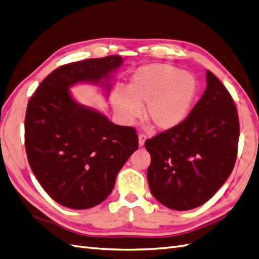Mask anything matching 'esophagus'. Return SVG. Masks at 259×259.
Returning <instances> with one entry per match:
<instances>
[{"instance_id": "34e87169", "label": "esophagus", "mask_w": 259, "mask_h": 259, "mask_svg": "<svg viewBox=\"0 0 259 259\" xmlns=\"http://www.w3.org/2000/svg\"><path fill=\"white\" fill-rule=\"evenodd\" d=\"M146 139H147V136H146V135H144V134H140V135H139V146H140V147L143 146L144 141H146Z\"/></svg>"}]
</instances>
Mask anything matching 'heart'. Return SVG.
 Instances as JSON below:
<instances>
[{"label": "heart", "instance_id": "obj_1", "mask_svg": "<svg viewBox=\"0 0 259 259\" xmlns=\"http://www.w3.org/2000/svg\"><path fill=\"white\" fill-rule=\"evenodd\" d=\"M195 77L169 64H151L132 76L125 92L116 90L112 104L118 117L130 123L141 115L146 105V118L154 128L166 131L182 123L197 96Z\"/></svg>", "mask_w": 259, "mask_h": 259}]
</instances>
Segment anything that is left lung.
Segmentation results:
<instances>
[{
  "mask_svg": "<svg viewBox=\"0 0 259 259\" xmlns=\"http://www.w3.org/2000/svg\"><path fill=\"white\" fill-rule=\"evenodd\" d=\"M206 82L205 92L182 123L144 143L151 155L147 173L150 191L176 211L207 202L235 165L239 138L236 106L209 70Z\"/></svg>",
  "mask_w": 259,
  "mask_h": 259,
  "instance_id": "obj_1",
  "label": "left lung"
}]
</instances>
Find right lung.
<instances>
[{"label": "right lung", "mask_w": 259, "mask_h": 259, "mask_svg": "<svg viewBox=\"0 0 259 259\" xmlns=\"http://www.w3.org/2000/svg\"><path fill=\"white\" fill-rule=\"evenodd\" d=\"M121 56L66 64L40 82L28 101L25 149L29 166L46 193L63 206L86 209L105 201L117 174L138 149L132 127L118 125L101 112L81 106L68 88L100 83L109 92L110 73Z\"/></svg>", "instance_id": "right-lung-1"}]
</instances>
